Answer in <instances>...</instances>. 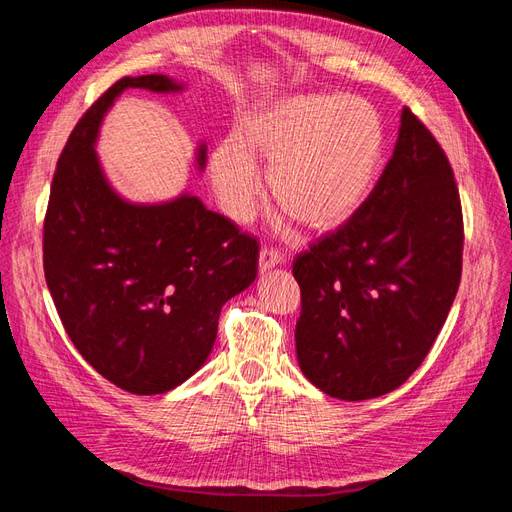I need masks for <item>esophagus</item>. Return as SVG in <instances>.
<instances>
[{
    "label": "esophagus",
    "instance_id": "1",
    "mask_svg": "<svg viewBox=\"0 0 512 512\" xmlns=\"http://www.w3.org/2000/svg\"><path fill=\"white\" fill-rule=\"evenodd\" d=\"M280 265H284V254L277 250H271V247H262L260 258H258L260 271H269V269H275Z\"/></svg>",
    "mask_w": 512,
    "mask_h": 512
}]
</instances>
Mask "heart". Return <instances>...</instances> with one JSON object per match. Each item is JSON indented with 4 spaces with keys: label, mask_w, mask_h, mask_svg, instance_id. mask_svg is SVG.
Listing matches in <instances>:
<instances>
[{
    "label": "heart",
    "mask_w": 512,
    "mask_h": 512,
    "mask_svg": "<svg viewBox=\"0 0 512 512\" xmlns=\"http://www.w3.org/2000/svg\"><path fill=\"white\" fill-rule=\"evenodd\" d=\"M384 149L378 108L342 94H294L258 104L213 149L211 177L224 211L247 222L258 203L260 170L269 190L301 224L324 230L346 222L374 185Z\"/></svg>",
    "instance_id": "b5f03b06"
}]
</instances>
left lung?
<instances>
[{"mask_svg": "<svg viewBox=\"0 0 512 512\" xmlns=\"http://www.w3.org/2000/svg\"><path fill=\"white\" fill-rule=\"evenodd\" d=\"M463 220L451 164L410 108L393 158L352 218L299 254L294 346L322 393L363 401L425 361L461 280Z\"/></svg>", "mask_w": 512, "mask_h": 512, "instance_id": "8db88e82", "label": "left lung"}]
</instances>
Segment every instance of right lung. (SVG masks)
Here are the masks:
<instances>
[{
    "label": "right lung",
    "instance_id": "obj_1",
    "mask_svg": "<svg viewBox=\"0 0 512 512\" xmlns=\"http://www.w3.org/2000/svg\"><path fill=\"white\" fill-rule=\"evenodd\" d=\"M126 89L181 94L185 83L126 76L76 123L46 209L44 277L83 359L123 391L160 395L207 363L224 303L256 280L258 241L190 192L134 203L113 188L96 145Z\"/></svg>",
    "mask_w": 512,
    "mask_h": 512
}]
</instances>
